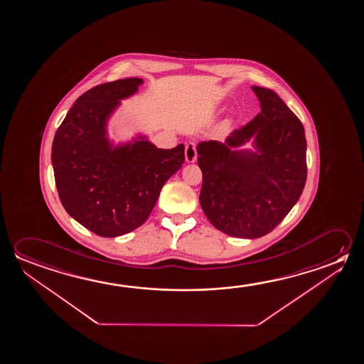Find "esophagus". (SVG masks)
<instances>
[{
	"label": "esophagus",
	"instance_id": "34e87169",
	"mask_svg": "<svg viewBox=\"0 0 364 364\" xmlns=\"http://www.w3.org/2000/svg\"><path fill=\"white\" fill-rule=\"evenodd\" d=\"M197 146L194 142H189L185 146V161L193 164L197 161Z\"/></svg>",
	"mask_w": 364,
	"mask_h": 364
}]
</instances>
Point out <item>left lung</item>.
Instances as JSON below:
<instances>
[{
  "instance_id": "8db88e82",
  "label": "left lung",
  "mask_w": 364,
  "mask_h": 364,
  "mask_svg": "<svg viewBox=\"0 0 364 364\" xmlns=\"http://www.w3.org/2000/svg\"><path fill=\"white\" fill-rule=\"evenodd\" d=\"M251 89L262 112L223 144L197 146L203 212L217 230L240 239L273 231L298 202L307 179L304 125L273 90ZM247 141L252 149H242Z\"/></svg>"
}]
</instances>
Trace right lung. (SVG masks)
<instances>
[{
  "label": "right lung",
  "mask_w": 364,
  "mask_h": 364,
  "mask_svg": "<svg viewBox=\"0 0 364 364\" xmlns=\"http://www.w3.org/2000/svg\"><path fill=\"white\" fill-rule=\"evenodd\" d=\"M142 78H124L86 91L55 132L52 165L60 203L91 232L117 237L142 226L162 186L180 170L184 144L157 149L146 136L114 144L107 122Z\"/></svg>",
  "instance_id": "right-lung-1"
}]
</instances>
